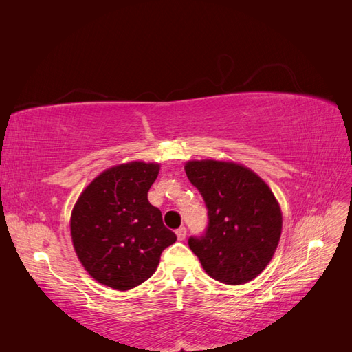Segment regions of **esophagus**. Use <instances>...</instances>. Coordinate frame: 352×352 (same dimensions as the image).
I'll use <instances>...</instances> for the list:
<instances>
[{
    "instance_id": "esophagus-1",
    "label": "esophagus",
    "mask_w": 352,
    "mask_h": 352,
    "mask_svg": "<svg viewBox=\"0 0 352 352\" xmlns=\"http://www.w3.org/2000/svg\"><path fill=\"white\" fill-rule=\"evenodd\" d=\"M176 236H177V239L179 241H184L185 238H186V228H179L177 230H176Z\"/></svg>"
}]
</instances>
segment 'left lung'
<instances>
[{"label": "left lung", "mask_w": 352, "mask_h": 352, "mask_svg": "<svg viewBox=\"0 0 352 352\" xmlns=\"http://www.w3.org/2000/svg\"><path fill=\"white\" fill-rule=\"evenodd\" d=\"M185 172L204 199L208 225L189 248L208 276L226 285L252 280L278 248L282 211L264 180L236 163L188 162Z\"/></svg>", "instance_id": "1"}]
</instances>
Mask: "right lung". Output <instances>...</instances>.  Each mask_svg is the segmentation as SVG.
Returning <instances> with one entry per match:
<instances>
[{
	"mask_svg": "<svg viewBox=\"0 0 352 352\" xmlns=\"http://www.w3.org/2000/svg\"><path fill=\"white\" fill-rule=\"evenodd\" d=\"M157 163L132 162L105 170L83 190L72 211L74 251L95 280L127 291L150 279L160 255L176 242L148 190Z\"/></svg>",
	"mask_w": 352,
	"mask_h": 352,
	"instance_id": "1",
	"label": "right lung"
}]
</instances>
